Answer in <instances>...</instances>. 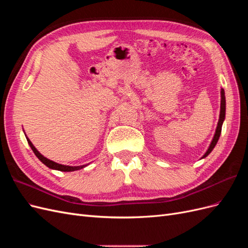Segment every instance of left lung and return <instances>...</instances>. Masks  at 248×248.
<instances>
[{
    "label": "left lung",
    "instance_id": "obj_1",
    "mask_svg": "<svg viewBox=\"0 0 248 248\" xmlns=\"http://www.w3.org/2000/svg\"><path fill=\"white\" fill-rule=\"evenodd\" d=\"M220 96H221V100H220V114H219L218 123H217L215 134H214V137H213V140H212V141H211V144H210V146H209L208 150L206 151V153H205L204 155H202V159L205 158V157H207L210 153L212 152V150H213L214 147L216 146L217 141H218L219 137H220L222 123H223V121H224V118H226V96H224V90H223V89H221Z\"/></svg>",
    "mask_w": 248,
    "mask_h": 248
}]
</instances>
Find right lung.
<instances>
[{
    "label": "right lung",
    "instance_id": "right-lung-1",
    "mask_svg": "<svg viewBox=\"0 0 248 248\" xmlns=\"http://www.w3.org/2000/svg\"><path fill=\"white\" fill-rule=\"evenodd\" d=\"M27 140H28V142H29L30 147H31V149L33 150V152L35 153V155H36L37 157H38V159H39L42 163L46 164V166L47 168H49V169H51V170H61V171H73V170H78L84 169V168H86V167L88 166V164H89V163H88V164H84V166L71 167V166H64V164L57 163V162H55V161L49 160L48 158H46V157H44L41 153H39L38 150H37V149L34 147V145L32 144L31 140H30L28 138H27Z\"/></svg>",
    "mask_w": 248,
    "mask_h": 248
}]
</instances>
